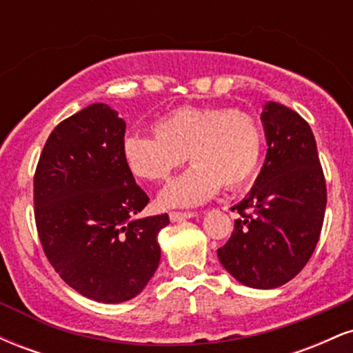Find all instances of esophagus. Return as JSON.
Segmentation results:
<instances>
[{"label": "esophagus", "mask_w": 353, "mask_h": 353, "mask_svg": "<svg viewBox=\"0 0 353 353\" xmlns=\"http://www.w3.org/2000/svg\"><path fill=\"white\" fill-rule=\"evenodd\" d=\"M196 216H199V214L194 212V210H188V212H179V210H172V212H169V217H171V221H172V222L182 221V219L196 217Z\"/></svg>", "instance_id": "1"}]
</instances>
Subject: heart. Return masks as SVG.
I'll return each mask as SVG.
<instances>
[{"mask_svg": "<svg viewBox=\"0 0 353 353\" xmlns=\"http://www.w3.org/2000/svg\"><path fill=\"white\" fill-rule=\"evenodd\" d=\"M154 136L131 134L123 143L129 172L163 182L184 164L194 165L159 196L164 208H189L209 201L224 184L237 189L257 172L264 151L262 125L250 112L219 106L177 108L157 119Z\"/></svg>", "mask_w": 353, "mask_h": 353, "instance_id": "1", "label": "heart"}]
</instances>
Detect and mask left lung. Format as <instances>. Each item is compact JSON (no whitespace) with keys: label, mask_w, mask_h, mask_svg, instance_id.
<instances>
[{"label":"left lung","mask_w":353,"mask_h":353,"mask_svg":"<svg viewBox=\"0 0 353 353\" xmlns=\"http://www.w3.org/2000/svg\"><path fill=\"white\" fill-rule=\"evenodd\" d=\"M261 119L265 163L249 196L232 208L241 217L217 257L244 285L275 289L292 281L314 254L327 185L307 121L279 103H267Z\"/></svg>","instance_id":"1"}]
</instances>
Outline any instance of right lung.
<instances>
[{"label": "right lung", "mask_w": 353, "mask_h": 353, "mask_svg": "<svg viewBox=\"0 0 353 353\" xmlns=\"http://www.w3.org/2000/svg\"><path fill=\"white\" fill-rule=\"evenodd\" d=\"M125 123L103 103L61 121L34 172V221L50 264L92 301L136 297L161 259L168 214L136 217L149 197L123 157Z\"/></svg>", "instance_id": "obj_1"}]
</instances>
